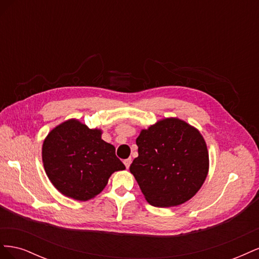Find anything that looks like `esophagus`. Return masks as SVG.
I'll return each instance as SVG.
<instances>
[{"instance_id":"esophagus-1","label":"esophagus","mask_w":259,"mask_h":259,"mask_svg":"<svg viewBox=\"0 0 259 259\" xmlns=\"http://www.w3.org/2000/svg\"><path fill=\"white\" fill-rule=\"evenodd\" d=\"M131 163H132V159H126V160H124V164H125V167H126V168H128V167H130V165H131Z\"/></svg>"}]
</instances>
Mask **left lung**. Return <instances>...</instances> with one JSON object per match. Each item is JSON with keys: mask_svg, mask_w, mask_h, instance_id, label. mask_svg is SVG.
I'll use <instances>...</instances> for the list:
<instances>
[{"mask_svg": "<svg viewBox=\"0 0 259 259\" xmlns=\"http://www.w3.org/2000/svg\"><path fill=\"white\" fill-rule=\"evenodd\" d=\"M131 173L153 206L183 204L199 191L208 171L206 144L198 130L179 119L159 121L136 139Z\"/></svg>", "mask_w": 259, "mask_h": 259, "instance_id": "left-lung-1", "label": "left lung"}]
</instances>
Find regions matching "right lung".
Returning a JSON list of instances; mask_svg holds the SVG:
<instances>
[{
  "label": "right lung",
  "mask_w": 259,
  "mask_h": 259,
  "mask_svg": "<svg viewBox=\"0 0 259 259\" xmlns=\"http://www.w3.org/2000/svg\"><path fill=\"white\" fill-rule=\"evenodd\" d=\"M100 136L99 130L69 120L55 127L44 140L45 171L66 197L90 200L104 190L113 171L125 169L115 155V148Z\"/></svg>",
  "instance_id": "obj_1"
}]
</instances>
